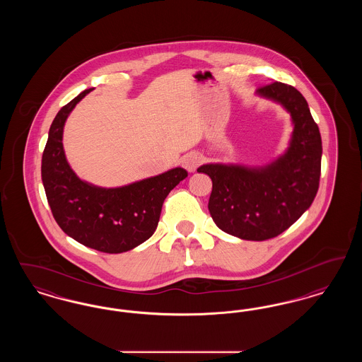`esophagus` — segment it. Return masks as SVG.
<instances>
[{
  "instance_id": "esophagus-1",
  "label": "esophagus",
  "mask_w": 362,
  "mask_h": 362,
  "mask_svg": "<svg viewBox=\"0 0 362 362\" xmlns=\"http://www.w3.org/2000/svg\"><path fill=\"white\" fill-rule=\"evenodd\" d=\"M202 163V157L197 153H189L185 156L182 160V165L189 171V173H194L198 165Z\"/></svg>"
}]
</instances>
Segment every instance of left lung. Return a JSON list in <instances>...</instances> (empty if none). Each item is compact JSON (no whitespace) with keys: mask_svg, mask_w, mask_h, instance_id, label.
<instances>
[{"mask_svg":"<svg viewBox=\"0 0 362 362\" xmlns=\"http://www.w3.org/2000/svg\"><path fill=\"white\" fill-rule=\"evenodd\" d=\"M257 93L291 114L294 129L288 151L264 167L205 164L198 173L213 182L209 211L216 225L243 240L263 241L281 235L312 205L320 180L322 137L294 86L274 81Z\"/></svg>","mask_w":362,"mask_h":362,"instance_id":"left-lung-1","label":"left lung"}]
</instances>
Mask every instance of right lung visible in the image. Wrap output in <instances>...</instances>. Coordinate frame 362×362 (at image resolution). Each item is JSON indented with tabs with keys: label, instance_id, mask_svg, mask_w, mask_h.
Listing matches in <instances>:
<instances>
[{
	"label": "right lung",
	"instance_id": "add662e5",
	"mask_svg": "<svg viewBox=\"0 0 362 362\" xmlns=\"http://www.w3.org/2000/svg\"><path fill=\"white\" fill-rule=\"evenodd\" d=\"M90 90L81 92L54 118L42 156V182L52 216L68 236L100 252L121 254L155 233L164 199L187 171L177 167L115 189L81 180L66 161L62 134L71 110Z\"/></svg>",
	"mask_w": 362,
	"mask_h": 362
}]
</instances>
